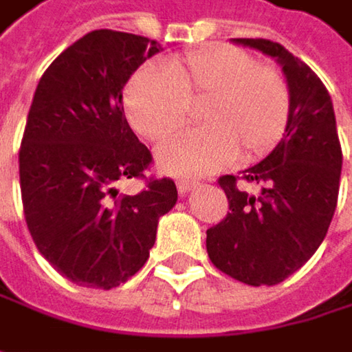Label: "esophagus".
I'll use <instances>...</instances> for the list:
<instances>
[{
  "label": "esophagus",
  "mask_w": 352,
  "mask_h": 352,
  "mask_svg": "<svg viewBox=\"0 0 352 352\" xmlns=\"http://www.w3.org/2000/svg\"><path fill=\"white\" fill-rule=\"evenodd\" d=\"M197 187V183L195 181H189V179H179L177 181V191L181 193V195H185V193H189L191 189H195Z\"/></svg>",
  "instance_id": "obj_1"
}]
</instances>
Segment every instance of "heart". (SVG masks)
Instances as JSON below:
<instances>
[{"label":"heart","mask_w":352,"mask_h":352,"mask_svg":"<svg viewBox=\"0 0 352 352\" xmlns=\"http://www.w3.org/2000/svg\"><path fill=\"white\" fill-rule=\"evenodd\" d=\"M201 131L179 133L157 148V163L173 175H208L238 153L243 161L274 148L286 131L290 92L284 76L238 48L208 46L171 58L165 70L141 68L124 90V111L141 135L163 139L189 109Z\"/></svg>","instance_id":"heart-1"}]
</instances>
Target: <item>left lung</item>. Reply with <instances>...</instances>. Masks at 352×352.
<instances>
[{"mask_svg": "<svg viewBox=\"0 0 352 352\" xmlns=\"http://www.w3.org/2000/svg\"><path fill=\"white\" fill-rule=\"evenodd\" d=\"M232 42L280 64L290 116L270 155L241 171L260 185L258 197L238 189L234 175L219 179L232 213L209 228L206 245L215 268L250 286H272L302 268L324 240L338 199L342 151L331 94L302 60L270 40Z\"/></svg>", "mask_w": 352, "mask_h": 352, "instance_id": "8db88e82", "label": "left lung"}]
</instances>
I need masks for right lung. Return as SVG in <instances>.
<instances>
[{
    "mask_svg": "<svg viewBox=\"0 0 352 352\" xmlns=\"http://www.w3.org/2000/svg\"><path fill=\"white\" fill-rule=\"evenodd\" d=\"M161 50L143 36L94 30L38 82L19 148L23 213L40 254L78 286L111 290L135 276L159 217L175 208L167 177L137 195L116 189L153 159L126 122L122 88Z\"/></svg>",
    "mask_w": 352,
    "mask_h": 352,
    "instance_id": "right-lung-1",
    "label": "right lung"
}]
</instances>
